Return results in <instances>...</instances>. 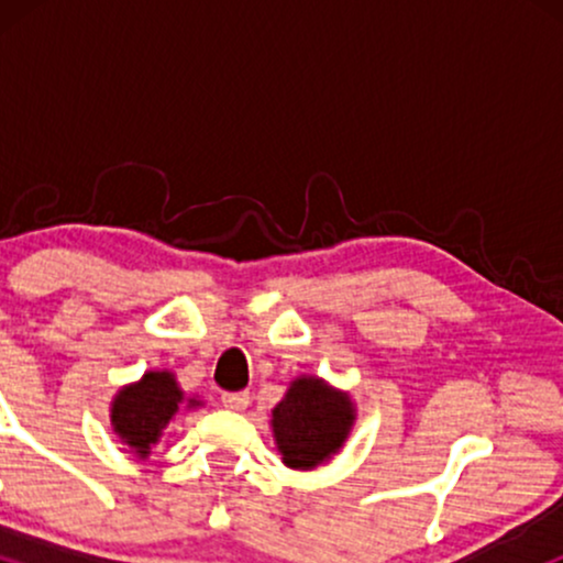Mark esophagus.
I'll use <instances>...</instances> for the list:
<instances>
[{
    "label": "esophagus",
    "mask_w": 563,
    "mask_h": 563,
    "mask_svg": "<svg viewBox=\"0 0 563 563\" xmlns=\"http://www.w3.org/2000/svg\"><path fill=\"white\" fill-rule=\"evenodd\" d=\"M251 397L245 391H235V394H222V405L228 407V410H235V412H243L245 407H249Z\"/></svg>",
    "instance_id": "1"
}]
</instances>
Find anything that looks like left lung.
Instances as JSON below:
<instances>
[{"label": "left lung", "mask_w": 563, "mask_h": 563, "mask_svg": "<svg viewBox=\"0 0 563 563\" xmlns=\"http://www.w3.org/2000/svg\"><path fill=\"white\" fill-rule=\"evenodd\" d=\"M354 421L357 407L352 394L320 376H299L273 407L269 426L283 463L294 471H312L344 448Z\"/></svg>", "instance_id": "8db88e82"}]
</instances>
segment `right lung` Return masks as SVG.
<instances>
[{"label":"right lung","instance_id":"add662e5","mask_svg":"<svg viewBox=\"0 0 563 563\" xmlns=\"http://www.w3.org/2000/svg\"><path fill=\"white\" fill-rule=\"evenodd\" d=\"M198 397H187L172 371H147L140 380L121 386L111 402L113 434L126 444L140 461L164 437V429L174 421L179 410L200 407Z\"/></svg>","mask_w":563,"mask_h":563}]
</instances>
